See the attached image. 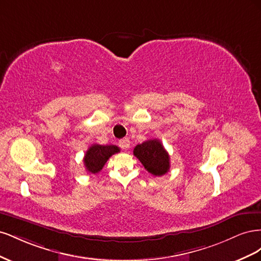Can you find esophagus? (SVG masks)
<instances>
[{"mask_svg":"<svg viewBox=\"0 0 261 261\" xmlns=\"http://www.w3.org/2000/svg\"><path fill=\"white\" fill-rule=\"evenodd\" d=\"M118 145H120V147L122 148V149H128L129 148V146H130V141H129V139L128 138H123V139H121L120 141H118Z\"/></svg>","mask_w":261,"mask_h":261,"instance_id":"34e87169","label":"esophagus"}]
</instances>
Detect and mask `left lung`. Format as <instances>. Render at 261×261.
Here are the masks:
<instances>
[{
  "label": "left lung",
  "mask_w": 261,
  "mask_h": 261,
  "mask_svg": "<svg viewBox=\"0 0 261 261\" xmlns=\"http://www.w3.org/2000/svg\"><path fill=\"white\" fill-rule=\"evenodd\" d=\"M134 155L154 176H161L170 169V155L159 139L144 141L134 148Z\"/></svg>",
  "instance_id": "8db88e82"
}]
</instances>
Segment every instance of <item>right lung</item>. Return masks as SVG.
Masks as SVG:
<instances>
[{"mask_svg":"<svg viewBox=\"0 0 261 261\" xmlns=\"http://www.w3.org/2000/svg\"><path fill=\"white\" fill-rule=\"evenodd\" d=\"M120 152V148L114 145H98L93 144L88 148L84 156V164L86 170L91 174H97L114 153Z\"/></svg>","mask_w":261,"mask_h":261,"instance_id":"add662e5","label":"right lung"}]
</instances>
